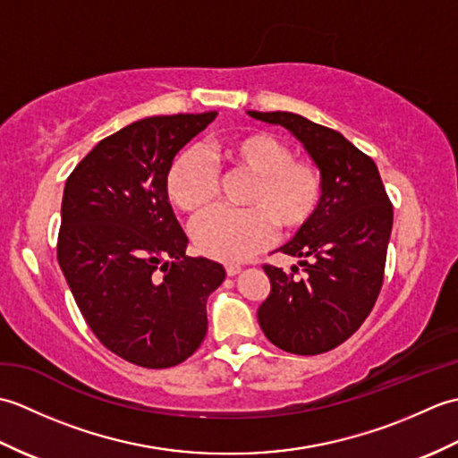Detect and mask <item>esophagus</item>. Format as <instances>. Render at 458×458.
I'll use <instances>...</instances> for the list:
<instances>
[{
  "label": "esophagus",
  "instance_id": "34e87169",
  "mask_svg": "<svg viewBox=\"0 0 458 458\" xmlns=\"http://www.w3.org/2000/svg\"><path fill=\"white\" fill-rule=\"evenodd\" d=\"M240 269H242V267H240L238 264H228V266H226V274H228L230 277H234L236 274H240Z\"/></svg>",
  "mask_w": 458,
  "mask_h": 458
}]
</instances>
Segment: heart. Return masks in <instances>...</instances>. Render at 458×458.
I'll return each mask as SVG.
<instances>
[{
	"label": "heart",
	"instance_id": "b5f03b06",
	"mask_svg": "<svg viewBox=\"0 0 458 458\" xmlns=\"http://www.w3.org/2000/svg\"><path fill=\"white\" fill-rule=\"evenodd\" d=\"M212 161L228 174L251 177L242 197L244 210H214L192 226V240L204 256L240 261L264 248L274 227L284 234L310 222L323 197V177L313 163L293 159L276 135L246 131L210 149ZM167 192L187 214L208 210L218 194V174L199 151H184L171 165Z\"/></svg>",
	"mask_w": 458,
	"mask_h": 458
}]
</instances>
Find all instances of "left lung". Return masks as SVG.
I'll use <instances>...</instances> for the list:
<instances>
[{
	"label": "left lung",
	"mask_w": 458,
	"mask_h": 458,
	"mask_svg": "<svg viewBox=\"0 0 458 458\" xmlns=\"http://www.w3.org/2000/svg\"><path fill=\"white\" fill-rule=\"evenodd\" d=\"M281 125L323 177V197L309 224L277 251L297 258L291 271L264 266L269 295L258 309L264 335L291 354H323L352 336L384 281L394 210L376 163L343 133L291 112H248Z\"/></svg>",
	"instance_id": "left-lung-1"
}]
</instances>
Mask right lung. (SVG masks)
I'll list each match as a JSON object with an SVG mask.
<instances>
[{
    "instance_id": "add662e5",
    "label": "right lung",
    "mask_w": 458,
    "mask_h": 458,
    "mask_svg": "<svg viewBox=\"0 0 458 458\" xmlns=\"http://www.w3.org/2000/svg\"><path fill=\"white\" fill-rule=\"evenodd\" d=\"M216 112L153 115L102 140L66 179L56 258L86 323L143 368L187 360L207 335L208 295L226 271L184 254L167 177Z\"/></svg>"
}]
</instances>
